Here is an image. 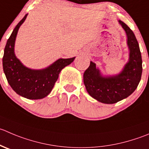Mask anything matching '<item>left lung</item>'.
<instances>
[{
	"instance_id": "left-lung-1",
	"label": "left lung",
	"mask_w": 149,
	"mask_h": 149,
	"mask_svg": "<svg viewBox=\"0 0 149 149\" xmlns=\"http://www.w3.org/2000/svg\"><path fill=\"white\" fill-rule=\"evenodd\" d=\"M119 23L127 35L129 59L119 73L105 76L90 62L84 73V84L92 97L105 104H113L129 97L136 89L142 75V57L139 45L131 29L123 22Z\"/></svg>"
}]
</instances>
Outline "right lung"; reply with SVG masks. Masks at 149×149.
I'll list each match as a JSON object with an SVG mask.
<instances>
[{"label":"right lung","instance_id":"1","mask_svg":"<svg viewBox=\"0 0 149 149\" xmlns=\"http://www.w3.org/2000/svg\"><path fill=\"white\" fill-rule=\"evenodd\" d=\"M27 16L17 24L7 41L3 57V68L8 84L16 93L27 99H42L52 90L60 71L73 63L76 57L60 58L43 69H32L24 65L16 57L14 46L19 29Z\"/></svg>","mask_w":149,"mask_h":149}]
</instances>
